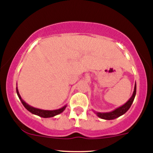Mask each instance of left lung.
Here are the masks:
<instances>
[{"instance_id":"obj_1","label":"left lung","mask_w":153,"mask_h":153,"mask_svg":"<svg viewBox=\"0 0 153 153\" xmlns=\"http://www.w3.org/2000/svg\"><path fill=\"white\" fill-rule=\"evenodd\" d=\"M136 95V83L134 84V92H133L132 96H131L129 99L122 106L119 107V108H116L115 110L112 111H110V112H105V113H101V112H95V114L99 117V118L103 120H114L116 118L122 116L128 111V109L131 107V104L134 102V97H135Z\"/></svg>"}]
</instances>
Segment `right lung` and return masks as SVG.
I'll return each instance as SVG.
<instances>
[{"mask_svg":"<svg viewBox=\"0 0 153 153\" xmlns=\"http://www.w3.org/2000/svg\"><path fill=\"white\" fill-rule=\"evenodd\" d=\"M16 93H17L18 96H19V99L20 101L22 102V105L25 106V108L28 111H30V113H32L33 114H35V115H37V116H39L41 117H43V118H49V117H53L56 116V115H58V114H61L66 108V105H64L63 107L62 108H59V109L57 110H42V109H39V108H34V107L30 106V105H28L27 103L25 102L23 99H22L21 97L20 94H19V90L17 89L16 87Z\"/></svg>","mask_w":153,"mask_h":153,"instance_id":"right-lung-1","label":"right lung"}]
</instances>
